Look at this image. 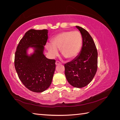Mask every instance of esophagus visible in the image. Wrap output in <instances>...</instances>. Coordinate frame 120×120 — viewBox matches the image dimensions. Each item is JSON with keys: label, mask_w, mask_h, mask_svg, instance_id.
I'll return each instance as SVG.
<instances>
[{"label": "esophagus", "mask_w": 120, "mask_h": 120, "mask_svg": "<svg viewBox=\"0 0 120 120\" xmlns=\"http://www.w3.org/2000/svg\"><path fill=\"white\" fill-rule=\"evenodd\" d=\"M60 64H61V63L59 61H56V66H57V65H59Z\"/></svg>", "instance_id": "34e87169"}]
</instances>
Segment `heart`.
<instances>
[{
  "label": "heart",
  "mask_w": 120,
  "mask_h": 120,
  "mask_svg": "<svg viewBox=\"0 0 120 120\" xmlns=\"http://www.w3.org/2000/svg\"><path fill=\"white\" fill-rule=\"evenodd\" d=\"M82 37L78 31H68L56 35L52 39V43H47L46 48L52 57L61 54L68 59L78 55L82 45Z\"/></svg>",
  "instance_id": "1"
}]
</instances>
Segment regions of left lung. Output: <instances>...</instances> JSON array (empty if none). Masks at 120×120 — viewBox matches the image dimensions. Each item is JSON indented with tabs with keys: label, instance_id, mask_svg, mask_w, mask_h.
<instances>
[{
	"label": "left lung",
	"instance_id": "left-lung-1",
	"mask_svg": "<svg viewBox=\"0 0 120 120\" xmlns=\"http://www.w3.org/2000/svg\"><path fill=\"white\" fill-rule=\"evenodd\" d=\"M82 34V45L79 55L64 64L65 75L69 83L75 88L86 86L95 77L98 68V52L89 32L76 26Z\"/></svg>",
	"mask_w": 120,
	"mask_h": 120
}]
</instances>
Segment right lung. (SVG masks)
<instances>
[{
	"label": "right lung",
	"mask_w": 120,
	"mask_h": 120,
	"mask_svg": "<svg viewBox=\"0 0 120 120\" xmlns=\"http://www.w3.org/2000/svg\"><path fill=\"white\" fill-rule=\"evenodd\" d=\"M48 35L47 30H28L15 53L14 66L19 79L26 88L35 93L49 88L56 69V60L47 59L43 54ZM30 47L35 51L29 56L27 51Z\"/></svg>",
	"instance_id": "right-lung-1"
}]
</instances>
